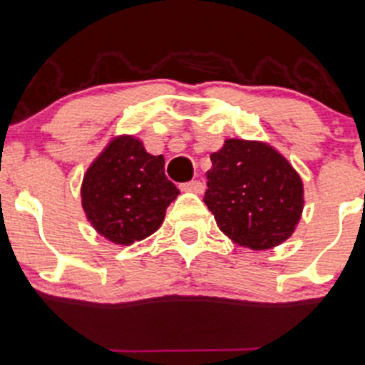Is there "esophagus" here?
<instances>
[{
	"instance_id": "34e87169",
	"label": "esophagus",
	"mask_w": 365,
	"mask_h": 365,
	"mask_svg": "<svg viewBox=\"0 0 365 365\" xmlns=\"http://www.w3.org/2000/svg\"><path fill=\"white\" fill-rule=\"evenodd\" d=\"M180 189L185 190V192L201 194L202 190H205V185H202V182H199V180H190V182L182 183V185H180Z\"/></svg>"
}]
</instances>
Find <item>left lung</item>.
I'll return each mask as SVG.
<instances>
[{
    "label": "left lung",
    "instance_id": "left-lung-1",
    "mask_svg": "<svg viewBox=\"0 0 365 365\" xmlns=\"http://www.w3.org/2000/svg\"><path fill=\"white\" fill-rule=\"evenodd\" d=\"M205 199L220 231L252 250H267L292 236L302 213V182L269 145L227 140L212 153Z\"/></svg>",
    "mask_w": 365,
    "mask_h": 365
}]
</instances>
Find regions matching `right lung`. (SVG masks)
<instances>
[{
  "instance_id": "obj_1",
  "label": "right lung",
  "mask_w": 365,
  "mask_h": 365,
  "mask_svg": "<svg viewBox=\"0 0 365 365\" xmlns=\"http://www.w3.org/2000/svg\"><path fill=\"white\" fill-rule=\"evenodd\" d=\"M178 194L164 173V157L150 155L136 138L120 136L83 176L82 206L106 240L131 245L159 229Z\"/></svg>"
}]
</instances>
